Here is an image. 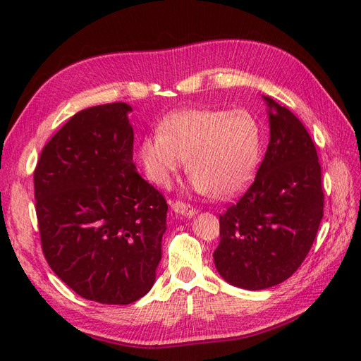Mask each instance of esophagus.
Segmentation results:
<instances>
[{
    "label": "esophagus",
    "instance_id": "esophagus-1",
    "mask_svg": "<svg viewBox=\"0 0 361 361\" xmlns=\"http://www.w3.org/2000/svg\"><path fill=\"white\" fill-rule=\"evenodd\" d=\"M171 208L173 209V212L180 214V216H185V217H194L197 214V209L194 208V206L183 203V202H172Z\"/></svg>",
    "mask_w": 361,
    "mask_h": 361
}]
</instances>
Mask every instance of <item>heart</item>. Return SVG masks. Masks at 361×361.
Instances as JSON below:
<instances>
[{"instance_id": "heart-1", "label": "heart", "mask_w": 361, "mask_h": 361, "mask_svg": "<svg viewBox=\"0 0 361 361\" xmlns=\"http://www.w3.org/2000/svg\"><path fill=\"white\" fill-rule=\"evenodd\" d=\"M260 157V130L245 110L190 109L169 114L159 132L137 149L142 172L153 185L169 188L183 167L200 195L231 197L255 176Z\"/></svg>"}]
</instances>
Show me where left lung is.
Returning <instances> with one entry per match:
<instances>
[{"instance_id": "8db88e82", "label": "left lung", "mask_w": 361, "mask_h": 361, "mask_svg": "<svg viewBox=\"0 0 361 361\" xmlns=\"http://www.w3.org/2000/svg\"><path fill=\"white\" fill-rule=\"evenodd\" d=\"M270 142L256 178L219 219L214 264L221 278L245 290L288 279L315 240L324 194L315 144L286 106L265 97Z\"/></svg>"}]
</instances>
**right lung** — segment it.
<instances>
[{"label":"right lung","mask_w":361,"mask_h":361,"mask_svg":"<svg viewBox=\"0 0 361 361\" xmlns=\"http://www.w3.org/2000/svg\"><path fill=\"white\" fill-rule=\"evenodd\" d=\"M128 111L114 102L75 113L34 171L46 262L79 296L101 304L149 293L166 233V198L133 164Z\"/></svg>","instance_id":"obj_1"}]
</instances>
